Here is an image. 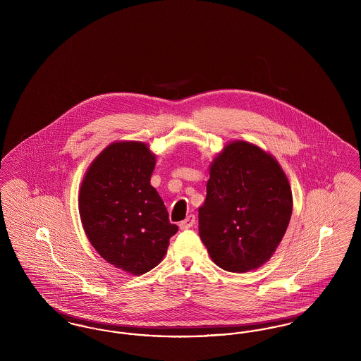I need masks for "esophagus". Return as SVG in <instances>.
Wrapping results in <instances>:
<instances>
[{
    "instance_id": "1",
    "label": "esophagus",
    "mask_w": 361,
    "mask_h": 361,
    "mask_svg": "<svg viewBox=\"0 0 361 361\" xmlns=\"http://www.w3.org/2000/svg\"><path fill=\"white\" fill-rule=\"evenodd\" d=\"M193 224H195V215L190 214V215H188V216L180 224V228H181V230H187V228H190Z\"/></svg>"
}]
</instances>
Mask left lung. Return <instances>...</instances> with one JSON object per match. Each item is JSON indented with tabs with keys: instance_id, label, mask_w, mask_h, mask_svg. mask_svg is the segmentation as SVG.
I'll use <instances>...</instances> for the list:
<instances>
[{
	"instance_id": "left-lung-1",
	"label": "left lung",
	"mask_w": 361,
	"mask_h": 361,
	"mask_svg": "<svg viewBox=\"0 0 361 361\" xmlns=\"http://www.w3.org/2000/svg\"><path fill=\"white\" fill-rule=\"evenodd\" d=\"M291 214V187L274 155L233 140L214 158L206 200L199 207V235L219 268L243 274L264 265Z\"/></svg>"
}]
</instances>
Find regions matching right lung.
<instances>
[{
  "mask_svg": "<svg viewBox=\"0 0 361 361\" xmlns=\"http://www.w3.org/2000/svg\"><path fill=\"white\" fill-rule=\"evenodd\" d=\"M154 166L147 143L114 142L92 161L80 188L87 240L106 262L130 275L157 267L178 230L150 184Z\"/></svg>",
  "mask_w": 361,
  "mask_h": 361,
  "instance_id": "add662e5",
  "label": "right lung"
}]
</instances>
